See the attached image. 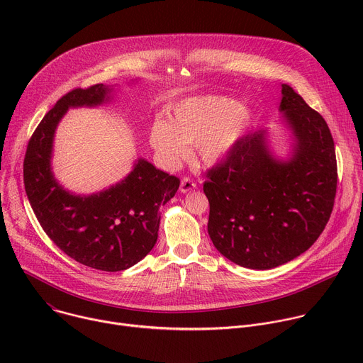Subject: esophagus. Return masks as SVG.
Here are the masks:
<instances>
[{"label":"esophagus","mask_w":363,"mask_h":363,"mask_svg":"<svg viewBox=\"0 0 363 363\" xmlns=\"http://www.w3.org/2000/svg\"><path fill=\"white\" fill-rule=\"evenodd\" d=\"M196 188V182L194 181V179H191V178H188V177H185V178H182V181H181V186H179V191L181 192H189V191H194Z\"/></svg>","instance_id":"34e87169"}]
</instances>
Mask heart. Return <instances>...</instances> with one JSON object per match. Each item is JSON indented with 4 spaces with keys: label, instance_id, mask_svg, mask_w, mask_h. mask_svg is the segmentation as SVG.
<instances>
[{
    "label": "heart",
    "instance_id": "1",
    "mask_svg": "<svg viewBox=\"0 0 363 363\" xmlns=\"http://www.w3.org/2000/svg\"><path fill=\"white\" fill-rule=\"evenodd\" d=\"M254 111L227 96L188 97L172 108L171 121L157 119L149 140L167 167H177L196 145L203 165L224 161L254 122Z\"/></svg>",
    "mask_w": 363,
    "mask_h": 363
}]
</instances>
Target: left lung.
<instances>
[{
    "label": "left lung",
    "mask_w": 363,
    "mask_h": 363,
    "mask_svg": "<svg viewBox=\"0 0 363 363\" xmlns=\"http://www.w3.org/2000/svg\"><path fill=\"white\" fill-rule=\"evenodd\" d=\"M281 94L280 112L294 139L291 158L276 160L266 132H254L203 182L213 244L247 269L293 260L313 245L333 211L337 165L329 126L293 87L283 84Z\"/></svg>",
    "instance_id": "obj_1"
}]
</instances>
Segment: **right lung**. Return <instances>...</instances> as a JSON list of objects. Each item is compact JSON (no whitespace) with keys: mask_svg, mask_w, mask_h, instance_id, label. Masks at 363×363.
<instances>
[{"mask_svg":"<svg viewBox=\"0 0 363 363\" xmlns=\"http://www.w3.org/2000/svg\"><path fill=\"white\" fill-rule=\"evenodd\" d=\"M109 93L103 84L66 93L31 135L23 171L31 208L48 238L77 263L113 273L135 266L153 248L160 206L177 194L179 178L139 160L122 182L99 194L73 195L57 184L50 160L60 119L69 108L101 105Z\"/></svg>","mask_w":363,"mask_h":363,"instance_id":"add662e5","label":"right lung"}]
</instances>
